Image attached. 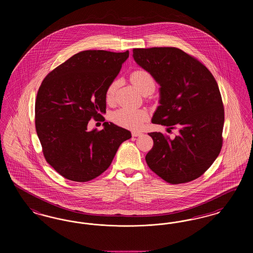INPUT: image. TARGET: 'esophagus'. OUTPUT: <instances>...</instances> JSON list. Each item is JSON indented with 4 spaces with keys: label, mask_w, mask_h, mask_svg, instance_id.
I'll return each instance as SVG.
<instances>
[{
    "label": "esophagus",
    "mask_w": 253,
    "mask_h": 253,
    "mask_svg": "<svg viewBox=\"0 0 253 253\" xmlns=\"http://www.w3.org/2000/svg\"><path fill=\"white\" fill-rule=\"evenodd\" d=\"M132 136H134V137H136V136H140V135H142V132H132Z\"/></svg>",
    "instance_id": "esophagus-1"
}]
</instances>
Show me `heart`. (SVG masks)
<instances>
[{"label": "heart", "mask_w": 253, "mask_h": 253, "mask_svg": "<svg viewBox=\"0 0 253 253\" xmlns=\"http://www.w3.org/2000/svg\"><path fill=\"white\" fill-rule=\"evenodd\" d=\"M131 82L133 86L140 92L144 93L147 90H155L156 82L153 76L142 69L135 70L131 74ZM118 87V82L114 81L108 85L106 92H105V98L107 101H111L114 96L115 92ZM147 116L144 111L141 110H129V109H121L115 112L112 115V121L118 125L122 127L130 128V129H138L142 123L146 120Z\"/></svg>", "instance_id": "obj_1"}]
</instances>
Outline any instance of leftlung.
Listing matches in <instances>:
<instances>
[{"label":"left lung","mask_w":253,"mask_h":253,"mask_svg":"<svg viewBox=\"0 0 253 253\" xmlns=\"http://www.w3.org/2000/svg\"><path fill=\"white\" fill-rule=\"evenodd\" d=\"M134 61L160 85L159 106L152 122L178 128L170 139L149 132L154 140L145 157L154 172L170 184L201 176L222 148L224 106L215 79L200 61L175 47L134 48Z\"/></svg>","instance_id":"left-lung-1"}]
</instances>
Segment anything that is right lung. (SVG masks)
Returning <instances> with one entry per match:
<instances>
[{"label":"right lung","instance_id":"add662e5","mask_svg":"<svg viewBox=\"0 0 253 253\" xmlns=\"http://www.w3.org/2000/svg\"><path fill=\"white\" fill-rule=\"evenodd\" d=\"M129 51L86 50L49 73L35 104L37 134L43 156L60 175L76 182L96 178L111 165L131 132L104 122L101 131L87 130L89 121L106 113L105 92Z\"/></svg>","mask_w":253,"mask_h":253}]
</instances>
